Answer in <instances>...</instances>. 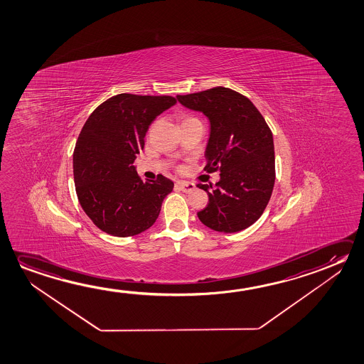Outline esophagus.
I'll return each instance as SVG.
<instances>
[{
	"label": "esophagus",
	"mask_w": 364,
	"mask_h": 364,
	"mask_svg": "<svg viewBox=\"0 0 364 364\" xmlns=\"http://www.w3.org/2000/svg\"><path fill=\"white\" fill-rule=\"evenodd\" d=\"M176 186L178 187L179 190L183 191V192H191V191L195 190V185L188 183V182H183V181H178Z\"/></svg>",
	"instance_id": "obj_1"
}]
</instances>
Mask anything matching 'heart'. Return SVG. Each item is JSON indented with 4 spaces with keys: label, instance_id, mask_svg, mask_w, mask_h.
<instances>
[{
    "label": "heart",
    "instance_id": "heart-1",
    "mask_svg": "<svg viewBox=\"0 0 364 364\" xmlns=\"http://www.w3.org/2000/svg\"><path fill=\"white\" fill-rule=\"evenodd\" d=\"M188 119H193V117H186L185 120H188Z\"/></svg>",
    "mask_w": 364,
    "mask_h": 364
}]
</instances>
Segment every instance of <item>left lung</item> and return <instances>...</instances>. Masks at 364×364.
Wrapping results in <instances>:
<instances>
[{
  "instance_id": "obj_1",
  "label": "left lung",
  "mask_w": 364,
  "mask_h": 364,
  "mask_svg": "<svg viewBox=\"0 0 364 364\" xmlns=\"http://www.w3.org/2000/svg\"><path fill=\"white\" fill-rule=\"evenodd\" d=\"M191 110L201 111L211 125L205 171H219L220 181L197 185L208 203L197 216L220 232L244 230L259 219L276 179L271 129L248 97L226 87L177 96Z\"/></svg>"
}]
</instances>
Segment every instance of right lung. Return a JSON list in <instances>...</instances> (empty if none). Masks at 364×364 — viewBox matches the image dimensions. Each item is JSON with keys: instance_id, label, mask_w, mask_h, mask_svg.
<instances>
[{"instance_id": "obj_1", "label": "right lung", "mask_w": 364, "mask_h": 364, "mask_svg": "<svg viewBox=\"0 0 364 364\" xmlns=\"http://www.w3.org/2000/svg\"><path fill=\"white\" fill-rule=\"evenodd\" d=\"M177 102L172 96L120 93L96 107L73 151L75 192L98 229L133 237L149 229L173 182L162 174L143 182L133 166L156 116Z\"/></svg>"}]
</instances>
